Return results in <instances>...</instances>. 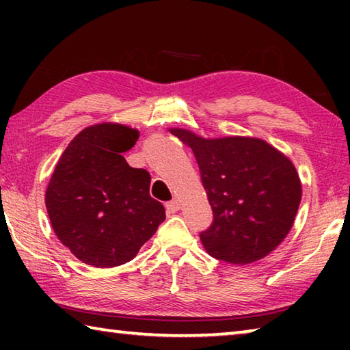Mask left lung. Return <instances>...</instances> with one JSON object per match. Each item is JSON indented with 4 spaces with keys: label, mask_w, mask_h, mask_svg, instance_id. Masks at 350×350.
<instances>
[{
    "label": "left lung",
    "mask_w": 350,
    "mask_h": 350,
    "mask_svg": "<svg viewBox=\"0 0 350 350\" xmlns=\"http://www.w3.org/2000/svg\"><path fill=\"white\" fill-rule=\"evenodd\" d=\"M139 131L103 122L70 140L46 189V210L57 238L81 262L98 269L126 264L165 221L150 194L151 176L131 168L123 152Z\"/></svg>",
    "instance_id": "1"
}]
</instances>
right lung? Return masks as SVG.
Returning a JSON list of instances; mask_svg holds the SVG:
<instances>
[{"label":"right lung","mask_w":350,"mask_h":350,"mask_svg":"<svg viewBox=\"0 0 350 350\" xmlns=\"http://www.w3.org/2000/svg\"><path fill=\"white\" fill-rule=\"evenodd\" d=\"M193 150L213 224L200 233L210 256L230 264L262 259L286 239L301 202L293 162L256 137L204 139L176 129Z\"/></svg>","instance_id":"1"}]
</instances>
